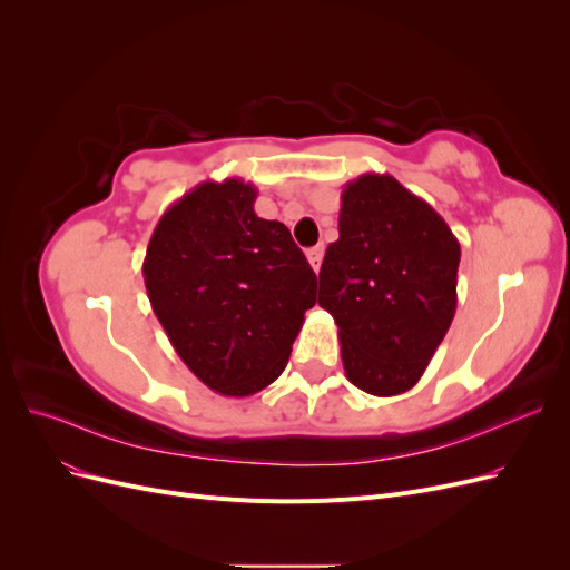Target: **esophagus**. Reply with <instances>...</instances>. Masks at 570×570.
Instances as JSON below:
<instances>
[{
    "label": "esophagus",
    "mask_w": 570,
    "mask_h": 570,
    "mask_svg": "<svg viewBox=\"0 0 570 570\" xmlns=\"http://www.w3.org/2000/svg\"><path fill=\"white\" fill-rule=\"evenodd\" d=\"M323 254H325V247L323 245H316L306 252V258L308 264H312V268L318 273L321 271V262H323Z\"/></svg>",
    "instance_id": "esophagus-1"
}]
</instances>
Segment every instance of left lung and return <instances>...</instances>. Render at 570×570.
I'll use <instances>...</instances> for the list:
<instances>
[{
  "mask_svg": "<svg viewBox=\"0 0 570 570\" xmlns=\"http://www.w3.org/2000/svg\"><path fill=\"white\" fill-rule=\"evenodd\" d=\"M461 247L425 199L387 174L344 185L318 304L340 327L350 383L394 396L421 381L456 312Z\"/></svg>",
  "mask_w": 570,
  "mask_h": 570,
  "instance_id": "8db88e82",
  "label": "left lung"
}]
</instances>
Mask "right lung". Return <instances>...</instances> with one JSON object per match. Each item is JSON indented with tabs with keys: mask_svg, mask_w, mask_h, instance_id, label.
Wrapping results in <instances>:
<instances>
[{
	"mask_svg": "<svg viewBox=\"0 0 570 570\" xmlns=\"http://www.w3.org/2000/svg\"><path fill=\"white\" fill-rule=\"evenodd\" d=\"M256 187L206 180L174 202L142 264L154 314L185 366L226 396L278 377L316 304V273L281 220L258 218Z\"/></svg>",
	"mask_w": 570,
	"mask_h": 570,
	"instance_id": "right-lung-1",
	"label": "right lung"
}]
</instances>
